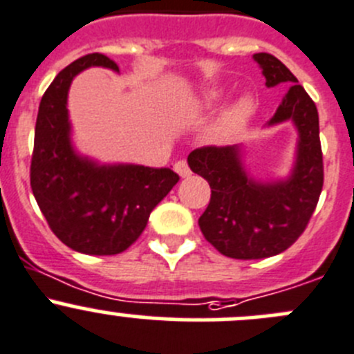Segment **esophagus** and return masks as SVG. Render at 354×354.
Here are the masks:
<instances>
[{
  "label": "esophagus",
  "instance_id": "34e87169",
  "mask_svg": "<svg viewBox=\"0 0 354 354\" xmlns=\"http://www.w3.org/2000/svg\"><path fill=\"white\" fill-rule=\"evenodd\" d=\"M174 171H176L178 174H180L181 178H188L192 174L190 167H188L187 160H178L176 164H174Z\"/></svg>",
  "mask_w": 354,
  "mask_h": 354
}]
</instances>
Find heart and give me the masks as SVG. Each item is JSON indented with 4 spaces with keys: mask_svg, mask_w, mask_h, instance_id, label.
I'll return each mask as SVG.
<instances>
[{
    "mask_svg": "<svg viewBox=\"0 0 354 354\" xmlns=\"http://www.w3.org/2000/svg\"><path fill=\"white\" fill-rule=\"evenodd\" d=\"M218 102V93L211 91V93L205 95L201 102V107H211ZM249 102L247 100H240L236 102L235 105L228 109L225 114L219 118V121L216 122L214 129H212V136L216 140H232L233 136L239 135L242 131V128L245 126L247 118H249Z\"/></svg>",
    "mask_w": 354,
    "mask_h": 354,
    "instance_id": "b5f03b06",
    "label": "heart"
}]
</instances>
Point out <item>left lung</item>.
Wrapping results in <instances>:
<instances>
[{"label": "left lung", "instance_id": "1", "mask_svg": "<svg viewBox=\"0 0 354 354\" xmlns=\"http://www.w3.org/2000/svg\"><path fill=\"white\" fill-rule=\"evenodd\" d=\"M254 60L268 88L290 84L268 122L292 121L299 133L290 176L259 183L243 169L242 150L236 145L201 147L188 156L190 169L211 187V201L198 226L214 249L233 259H263L289 249L306 230L324 187L317 105L279 58L256 53Z\"/></svg>", "mask_w": 354, "mask_h": 354}]
</instances>
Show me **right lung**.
Segmentation results:
<instances>
[{"label":"right lung","mask_w":354,"mask_h":354,"mask_svg":"<svg viewBox=\"0 0 354 354\" xmlns=\"http://www.w3.org/2000/svg\"><path fill=\"white\" fill-rule=\"evenodd\" d=\"M118 64L102 53L77 58L58 72L41 98L30 160V188L51 232L67 247L91 256L128 249L145 230L150 212L178 183L169 167L98 164L71 143L67 95L88 67Z\"/></svg>","instance_id":"add662e5"}]
</instances>
